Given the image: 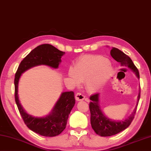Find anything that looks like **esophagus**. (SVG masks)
<instances>
[{"label": "esophagus", "mask_w": 151, "mask_h": 151, "mask_svg": "<svg viewBox=\"0 0 151 151\" xmlns=\"http://www.w3.org/2000/svg\"><path fill=\"white\" fill-rule=\"evenodd\" d=\"M85 98V96L81 93H77L75 95V99L76 101H82Z\"/></svg>", "instance_id": "esophagus-1"}]
</instances>
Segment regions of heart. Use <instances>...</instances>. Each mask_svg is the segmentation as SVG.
Wrapping results in <instances>:
<instances>
[{
    "mask_svg": "<svg viewBox=\"0 0 151 151\" xmlns=\"http://www.w3.org/2000/svg\"><path fill=\"white\" fill-rule=\"evenodd\" d=\"M113 66L100 55H85L69 70V77L75 84L85 81V86L90 92H96L107 84L113 75Z\"/></svg>",
    "mask_w": 151,
    "mask_h": 151,
    "instance_id": "heart-1",
    "label": "heart"
}]
</instances>
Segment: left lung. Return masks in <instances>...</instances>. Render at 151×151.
<instances>
[{"mask_svg": "<svg viewBox=\"0 0 151 151\" xmlns=\"http://www.w3.org/2000/svg\"><path fill=\"white\" fill-rule=\"evenodd\" d=\"M111 55L114 60L119 62L121 66L128 68L134 72L138 78H139L137 68L135 66L132 60L128 55L116 48H113L111 50ZM99 93H96L91 96L90 99L89 107L90 111V122L92 129L97 135L102 137L111 136L119 132L124 130L131 124L136 113L139 100L140 99V90L137 97V103L134 111L128 119L125 120L115 121L106 117L102 113L99 103Z\"/></svg>", "mask_w": 151, "mask_h": 151, "instance_id": "8db88e82", "label": "left lung"}]
</instances>
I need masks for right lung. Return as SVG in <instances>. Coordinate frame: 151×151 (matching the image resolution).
I'll list each match as a JSON object with an SVG mask.
<instances>
[{
    "label": "right lung",
    "instance_id": "add662e5",
    "mask_svg": "<svg viewBox=\"0 0 151 151\" xmlns=\"http://www.w3.org/2000/svg\"><path fill=\"white\" fill-rule=\"evenodd\" d=\"M64 54L65 52L50 44L38 46L22 61L15 75V100L21 116L31 130L42 136H56L65 128L69 115L75 104L74 92H63L51 113L45 117H35L27 113L20 104L17 95L19 80L23 73L35 66L44 65L58 69Z\"/></svg>",
    "mask_w": 151,
    "mask_h": 151
}]
</instances>
